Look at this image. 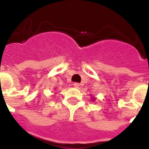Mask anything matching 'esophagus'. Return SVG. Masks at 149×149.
I'll return each instance as SVG.
<instances>
[{
	"label": "esophagus",
	"mask_w": 149,
	"mask_h": 149,
	"mask_svg": "<svg viewBox=\"0 0 149 149\" xmlns=\"http://www.w3.org/2000/svg\"><path fill=\"white\" fill-rule=\"evenodd\" d=\"M73 86L76 87V88H79V86H80V84H78V83H74V84H73Z\"/></svg>",
	"instance_id": "1"
}]
</instances>
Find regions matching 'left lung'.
Here are the masks:
<instances>
[{
    "instance_id": "1",
    "label": "left lung",
    "mask_w": 149,
    "mask_h": 149,
    "mask_svg": "<svg viewBox=\"0 0 149 149\" xmlns=\"http://www.w3.org/2000/svg\"><path fill=\"white\" fill-rule=\"evenodd\" d=\"M92 100H95V99H94V98H93V99H92Z\"/></svg>"
}]
</instances>
